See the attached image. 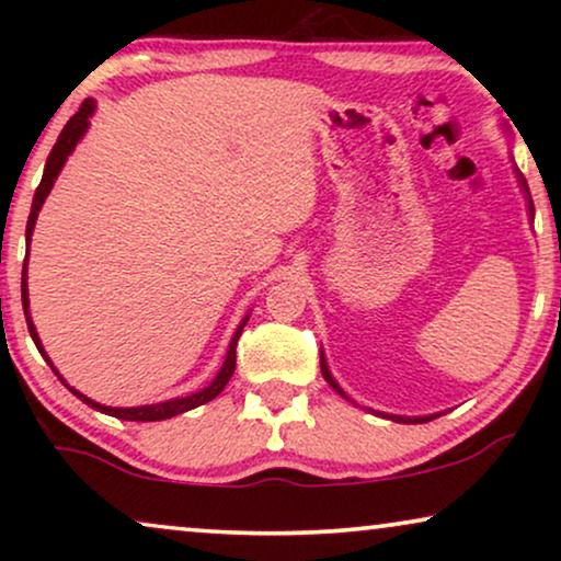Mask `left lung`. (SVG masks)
I'll return each instance as SVG.
<instances>
[{
  "label": "left lung",
  "mask_w": 561,
  "mask_h": 561,
  "mask_svg": "<svg viewBox=\"0 0 561 561\" xmlns=\"http://www.w3.org/2000/svg\"><path fill=\"white\" fill-rule=\"evenodd\" d=\"M520 183H524V188H526V181H524V179H520ZM526 191H528V188H526ZM531 211H534V204H531ZM321 375H324V380L329 382V386H332V388L336 390V393L344 396V390H342L340 386H336V380L332 378V375H329V367H327V363H324V357H321ZM344 398H347V396H344ZM390 419H393V421H432V416H426V419H403V416H390Z\"/></svg>",
  "instance_id": "1"
}]
</instances>
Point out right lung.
I'll list each match as a JSON object with an SVG mask.
<instances>
[{
  "label": "right lung",
  "mask_w": 561,
  "mask_h": 561,
  "mask_svg": "<svg viewBox=\"0 0 561 561\" xmlns=\"http://www.w3.org/2000/svg\"><path fill=\"white\" fill-rule=\"evenodd\" d=\"M91 112H94V102H91V99H83V104L79 106V112H76L73 117L66 122L64 133L58 135L56 145H53V150H50V156H48V163H45L43 181H41V186H37V191H35L33 209H30V217H27V229H25L27 248H30V237H33V229H35L37 211H41L45 196L50 194L53 183H56L60 168H64V163H66V158L71 156V150L76 148V142H79L81 135L87 133ZM25 265H27V257H25ZM27 304H30V301H27V267H22V309H25V319H27L30 336H33L35 347L41 350V355L45 357V363H48V365L53 367V363L48 359V355H45V350H43V344H41V336H37V332H35L33 319H30ZM244 324H248V319L242 321L240 329H237L234 336H232V342H229L227 359H225V365H221V370H219L217 378H214L211 386L204 388V390H198V393L188 396V398H175V401H165V403H156V405H140V409H110V405H99V403H94V401H89L87 396H81L79 390H73L71 386H68V388H71V393L79 396L83 403H89L91 409H96V411H102V413H110V416H117V419H125V421H163V419L179 416V413H183V411H191V409H196V405H204L206 401H211V398H217V396L221 393V390H225V386H227L229 378H232V373H234V365H237V340H240ZM53 373L58 375L56 367H53ZM58 378H60V375H58ZM60 380H64V378H60ZM64 382H66V380H64Z\"/></svg>",
  "instance_id": "1"
}]
</instances>
